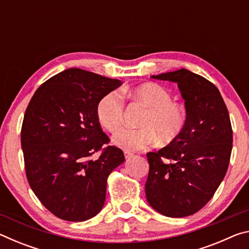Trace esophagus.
I'll use <instances>...</instances> for the list:
<instances>
[{"instance_id": "34e87169", "label": "esophagus", "mask_w": 249, "mask_h": 249, "mask_svg": "<svg viewBox=\"0 0 249 249\" xmlns=\"http://www.w3.org/2000/svg\"><path fill=\"white\" fill-rule=\"evenodd\" d=\"M124 156H125L126 159H129V158L133 157L134 154L130 153V151H124Z\"/></svg>"}]
</instances>
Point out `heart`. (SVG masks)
<instances>
[{"instance_id":"obj_1","label":"heart","mask_w":249,"mask_h":249,"mask_svg":"<svg viewBox=\"0 0 249 249\" xmlns=\"http://www.w3.org/2000/svg\"><path fill=\"white\" fill-rule=\"evenodd\" d=\"M127 94L148 108L141 122L142 128H122L113 136V144L125 150H141L154 145L174 142L187 123V113L180 104L172 102L166 88L155 82H145L127 89ZM96 117L108 132L114 133L123 123L124 101L117 91L103 95L96 104Z\"/></svg>"}]
</instances>
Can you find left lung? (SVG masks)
I'll return each instance as SVG.
<instances>
[{
  "label": "left lung",
  "instance_id": "left-lung-1",
  "mask_svg": "<svg viewBox=\"0 0 249 249\" xmlns=\"http://www.w3.org/2000/svg\"><path fill=\"white\" fill-rule=\"evenodd\" d=\"M178 83L187 109L180 136L156 153H147L148 203L169 217H184L212 199L229 168L233 130L217 88L187 69L153 75Z\"/></svg>",
  "mask_w": 249,
  "mask_h": 249
}]
</instances>
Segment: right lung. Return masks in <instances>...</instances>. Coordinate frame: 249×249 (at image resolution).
Wrapping results in <instances>:
<instances>
[{"instance_id": "right-lung-1", "label": "right lung", "mask_w": 249, "mask_h": 249, "mask_svg": "<svg viewBox=\"0 0 249 249\" xmlns=\"http://www.w3.org/2000/svg\"><path fill=\"white\" fill-rule=\"evenodd\" d=\"M122 84L79 68L44 82L25 112L20 142L33 192L65 221L82 222L102 210L108 175L124 162L96 117V104ZM101 151L98 160L90 156Z\"/></svg>"}]
</instances>
